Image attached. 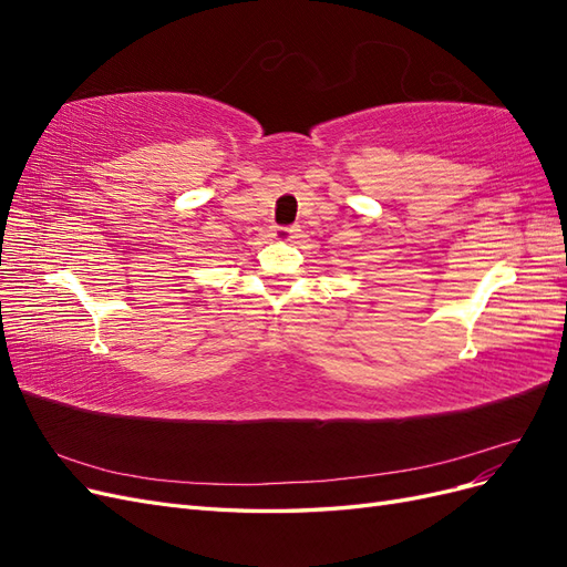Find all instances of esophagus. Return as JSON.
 I'll return each mask as SVG.
<instances>
[{
  "label": "esophagus",
  "instance_id": "obj_1",
  "mask_svg": "<svg viewBox=\"0 0 567 567\" xmlns=\"http://www.w3.org/2000/svg\"><path fill=\"white\" fill-rule=\"evenodd\" d=\"M300 234V227H274L271 229V236L277 238V241H290V238H298Z\"/></svg>",
  "mask_w": 567,
  "mask_h": 567
}]
</instances>
